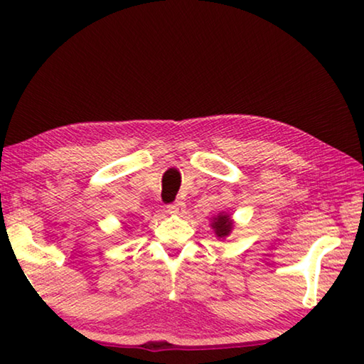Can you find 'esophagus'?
<instances>
[{
	"instance_id": "esophagus-1",
	"label": "esophagus",
	"mask_w": 364,
	"mask_h": 364,
	"mask_svg": "<svg viewBox=\"0 0 364 364\" xmlns=\"http://www.w3.org/2000/svg\"><path fill=\"white\" fill-rule=\"evenodd\" d=\"M184 208H186V204H184L183 200H175V202H171V204L168 205V213L183 215L184 213Z\"/></svg>"
}]
</instances>
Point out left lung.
I'll return each instance as SVG.
<instances>
[{
    "instance_id": "8db88e82",
    "label": "left lung",
    "mask_w": 364,
    "mask_h": 364,
    "mask_svg": "<svg viewBox=\"0 0 364 364\" xmlns=\"http://www.w3.org/2000/svg\"><path fill=\"white\" fill-rule=\"evenodd\" d=\"M212 228L215 230V234H217L218 237H225L232 230V223H231V220H230V217H228V215H218L217 218H213Z\"/></svg>"
}]
</instances>
